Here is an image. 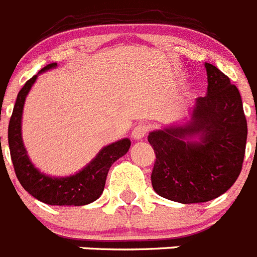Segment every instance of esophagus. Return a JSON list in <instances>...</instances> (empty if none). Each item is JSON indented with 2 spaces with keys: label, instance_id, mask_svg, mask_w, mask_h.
I'll list each match as a JSON object with an SVG mask.
<instances>
[{
  "label": "esophagus",
  "instance_id": "obj_1",
  "mask_svg": "<svg viewBox=\"0 0 257 257\" xmlns=\"http://www.w3.org/2000/svg\"><path fill=\"white\" fill-rule=\"evenodd\" d=\"M148 131H149L148 124L139 123V124H136V126L134 127L133 133H131V136H133L135 140H142L143 138L147 135V133H148Z\"/></svg>",
  "mask_w": 257,
  "mask_h": 257
}]
</instances>
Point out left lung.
<instances>
[{
  "label": "left lung",
  "instance_id": "1",
  "mask_svg": "<svg viewBox=\"0 0 257 257\" xmlns=\"http://www.w3.org/2000/svg\"><path fill=\"white\" fill-rule=\"evenodd\" d=\"M205 67L207 95L196 100L190 121L148 136L156 153L154 192L184 205L224 194L239 176L246 152L247 121L239 91L215 65Z\"/></svg>",
  "mask_w": 257,
  "mask_h": 257
}]
</instances>
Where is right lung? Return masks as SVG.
<instances>
[{"mask_svg": "<svg viewBox=\"0 0 257 257\" xmlns=\"http://www.w3.org/2000/svg\"><path fill=\"white\" fill-rule=\"evenodd\" d=\"M56 67V63L46 65L38 74ZM37 76L28 79L19 91L9 123V148L14 170L22 187L38 201L51 206H83L96 201L105 187L110 166L128 152L130 139H122L106 145L94 160L77 174L65 178H52L35 167L29 160L22 139L23 108L29 90ZM1 147V136H0Z\"/></svg>", "mask_w": 257, "mask_h": 257, "instance_id": "add662e5", "label": "right lung"}]
</instances>
